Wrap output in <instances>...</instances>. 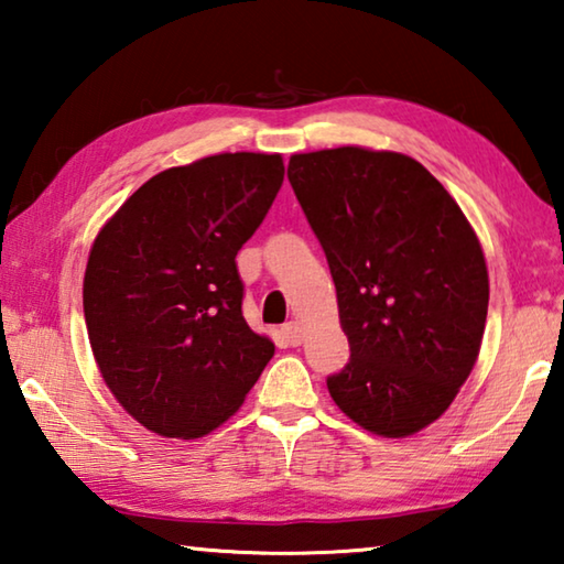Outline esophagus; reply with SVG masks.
Wrapping results in <instances>:
<instances>
[{
    "mask_svg": "<svg viewBox=\"0 0 564 564\" xmlns=\"http://www.w3.org/2000/svg\"><path fill=\"white\" fill-rule=\"evenodd\" d=\"M283 338L291 343V346H299V343L303 340V330H301V326L295 321H289L283 326Z\"/></svg>",
    "mask_w": 564,
    "mask_h": 564,
    "instance_id": "esophagus-1",
    "label": "esophagus"
}]
</instances>
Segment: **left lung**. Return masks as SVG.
Listing matches in <instances>:
<instances>
[{
    "mask_svg": "<svg viewBox=\"0 0 564 564\" xmlns=\"http://www.w3.org/2000/svg\"><path fill=\"white\" fill-rule=\"evenodd\" d=\"M289 181L326 251L350 343L330 398L373 435L420 433L480 356L490 279L475 228L441 181L398 151L293 154Z\"/></svg>",
    "mask_w": 564,
    "mask_h": 564,
    "instance_id": "1",
    "label": "left lung"
}]
</instances>
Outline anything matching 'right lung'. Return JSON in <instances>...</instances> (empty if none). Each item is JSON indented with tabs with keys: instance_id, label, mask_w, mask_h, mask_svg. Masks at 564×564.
Listing matches in <instances>:
<instances>
[{
	"instance_id": "right-lung-1",
	"label": "right lung",
	"mask_w": 564,
	"mask_h": 564,
	"mask_svg": "<svg viewBox=\"0 0 564 564\" xmlns=\"http://www.w3.org/2000/svg\"><path fill=\"white\" fill-rule=\"evenodd\" d=\"M281 154H214L151 176L94 238L84 318L104 383L161 437L226 423L273 358L241 313L236 253L283 184Z\"/></svg>"
}]
</instances>
